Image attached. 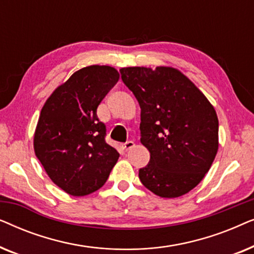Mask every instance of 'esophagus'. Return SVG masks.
Instances as JSON below:
<instances>
[{
  "label": "esophagus",
  "instance_id": "esophagus-1",
  "mask_svg": "<svg viewBox=\"0 0 254 254\" xmlns=\"http://www.w3.org/2000/svg\"><path fill=\"white\" fill-rule=\"evenodd\" d=\"M134 147H135V143L133 141H128V142H126V143H124L123 145H121V148H123L124 151L130 150V149L134 148Z\"/></svg>",
  "mask_w": 254,
  "mask_h": 254
}]
</instances>
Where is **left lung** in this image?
<instances>
[{
    "instance_id": "obj_1",
    "label": "left lung",
    "mask_w": 254,
    "mask_h": 254,
    "mask_svg": "<svg viewBox=\"0 0 254 254\" xmlns=\"http://www.w3.org/2000/svg\"><path fill=\"white\" fill-rule=\"evenodd\" d=\"M121 78L141 107V143L150 152L138 178L161 197L193 190L209 171L218 149L214 106L172 67L121 68Z\"/></svg>"
}]
</instances>
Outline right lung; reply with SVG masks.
Segmentation results:
<instances>
[{
  "label": "right lung",
  "instance_id": "obj_1",
  "mask_svg": "<svg viewBox=\"0 0 254 254\" xmlns=\"http://www.w3.org/2000/svg\"><path fill=\"white\" fill-rule=\"evenodd\" d=\"M118 81L119 72L110 65L82 68L41 109L34 152L52 182L70 195L99 190L119 158L105 142L106 127L97 117V107Z\"/></svg>",
  "mask_w": 254,
  "mask_h": 254
}]
</instances>
